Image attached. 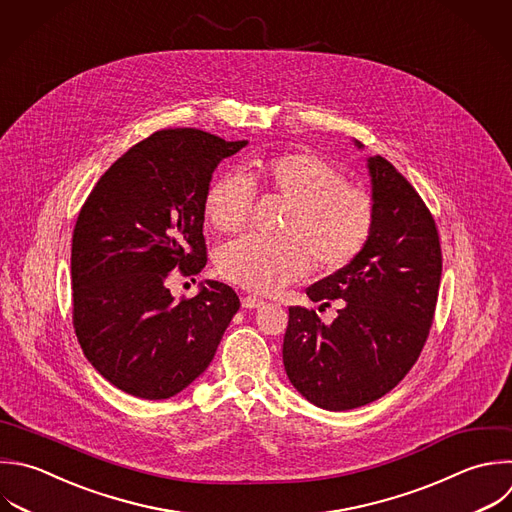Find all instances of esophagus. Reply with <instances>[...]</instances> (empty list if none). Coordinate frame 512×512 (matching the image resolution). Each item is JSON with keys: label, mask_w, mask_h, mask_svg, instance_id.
<instances>
[{"label": "esophagus", "mask_w": 512, "mask_h": 512, "mask_svg": "<svg viewBox=\"0 0 512 512\" xmlns=\"http://www.w3.org/2000/svg\"><path fill=\"white\" fill-rule=\"evenodd\" d=\"M264 306V300L262 298H256V296H242V308H260Z\"/></svg>", "instance_id": "1"}]
</instances>
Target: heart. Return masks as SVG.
I'll list each match as a JSON object with an SVG mask.
<instances>
[{
    "label": "heart",
    "mask_w": 512,
    "mask_h": 512,
    "mask_svg": "<svg viewBox=\"0 0 512 512\" xmlns=\"http://www.w3.org/2000/svg\"><path fill=\"white\" fill-rule=\"evenodd\" d=\"M246 177L286 202L280 238L254 234L224 244L216 254L222 278L252 292H274L300 280L312 260L326 272L352 264L374 232L372 196L344 182L340 170L322 156L290 150L256 158ZM242 174L218 176L204 194V216L218 232H238L252 208V188Z\"/></svg>",
    "instance_id": "b5f03b06"
}]
</instances>
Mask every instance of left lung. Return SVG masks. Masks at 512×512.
Listing matches in <instances>:
<instances>
[{"instance_id": "8db88e82", "label": "left lung", "mask_w": 512, "mask_h": 512, "mask_svg": "<svg viewBox=\"0 0 512 512\" xmlns=\"http://www.w3.org/2000/svg\"><path fill=\"white\" fill-rule=\"evenodd\" d=\"M376 224L362 254L306 288L314 308L290 306L282 344L296 390L326 410H350L390 392L418 360L436 310L442 252L436 222L414 186L384 158H368Z\"/></svg>"}]
</instances>
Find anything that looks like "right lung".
Here are the masks:
<instances>
[{"mask_svg":"<svg viewBox=\"0 0 512 512\" xmlns=\"http://www.w3.org/2000/svg\"><path fill=\"white\" fill-rule=\"evenodd\" d=\"M246 142L196 128L158 130L132 146L86 198L72 236V322L92 366L146 400L184 390L212 362L240 308L236 292L208 282L174 302L172 270L196 276L208 262L204 194L220 160Z\"/></svg>","mask_w":512,"mask_h":512,"instance_id":"right-lung-1","label":"right lung"}]
</instances>
